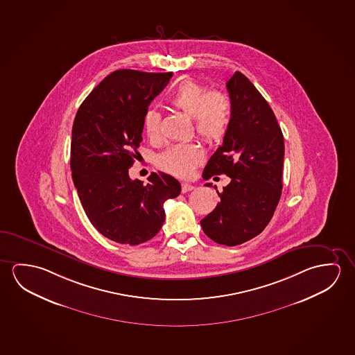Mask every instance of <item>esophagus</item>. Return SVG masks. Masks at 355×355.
Returning a JSON list of instances; mask_svg holds the SVG:
<instances>
[{"instance_id":"1","label":"esophagus","mask_w":355,"mask_h":355,"mask_svg":"<svg viewBox=\"0 0 355 355\" xmlns=\"http://www.w3.org/2000/svg\"><path fill=\"white\" fill-rule=\"evenodd\" d=\"M195 189V186L191 184H187V182H182L181 184V192L186 193V192L192 191Z\"/></svg>"}]
</instances>
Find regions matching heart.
Listing matches in <instances>:
<instances>
[{
	"label": "heart",
	"mask_w": 355,
	"mask_h": 355,
	"mask_svg": "<svg viewBox=\"0 0 355 355\" xmlns=\"http://www.w3.org/2000/svg\"><path fill=\"white\" fill-rule=\"evenodd\" d=\"M171 105L195 119L197 135L203 141L214 143L225 137L231 122L230 98L220 91L209 90L202 85L187 80L175 89L170 97ZM162 116L158 110L149 108L143 116V128L149 139L158 138ZM203 160L201 149L192 143L171 146L158 157L160 169L186 178L192 174L197 164Z\"/></svg>",
	"instance_id": "b5f03b06"
}]
</instances>
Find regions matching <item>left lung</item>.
Here are the masks:
<instances>
[{"label": "left lung", "instance_id": "8db88e82", "mask_svg": "<svg viewBox=\"0 0 355 355\" xmlns=\"http://www.w3.org/2000/svg\"><path fill=\"white\" fill-rule=\"evenodd\" d=\"M227 90L231 122L202 178L225 174L231 182L217 191L220 201L201 225L214 242L234 247L260 234L272 218L282 196L285 146L275 114L245 75L236 71Z\"/></svg>", "mask_w": 355, "mask_h": 355}]
</instances>
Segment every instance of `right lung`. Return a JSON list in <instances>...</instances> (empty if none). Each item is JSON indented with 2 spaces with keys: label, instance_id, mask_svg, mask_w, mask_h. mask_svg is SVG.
<instances>
[{
  "label": "right lung",
  "instance_id": "right-lung-1",
  "mask_svg": "<svg viewBox=\"0 0 355 355\" xmlns=\"http://www.w3.org/2000/svg\"><path fill=\"white\" fill-rule=\"evenodd\" d=\"M171 76L116 70L91 91L73 119V184L91 223L113 242L152 239L165 220L164 202L180 195V182L170 175L153 173L143 185L128 174L143 141V116Z\"/></svg>",
  "mask_w": 355,
  "mask_h": 355
}]
</instances>
